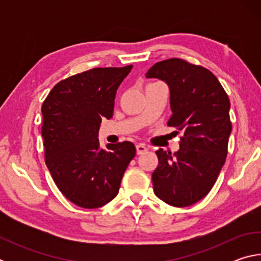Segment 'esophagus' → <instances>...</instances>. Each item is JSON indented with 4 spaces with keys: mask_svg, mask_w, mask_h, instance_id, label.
Returning a JSON list of instances; mask_svg holds the SVG:
<instances>
[{
    "mask_svg": "<svg viewBox=\"0 0 261 261\" xmlns=\"http://www.w3.org/2000/svg\"><path fill=\"white\" fill-rule=\"evenodd\" d=\"M136 149H137V154H143L147 151V147L145 146L144 144H137Z\"/></svg>",
    "mask_w": 261,
    "mask_h": 261,
    "instance_id": "obj_1",
    "label": "esophagus"
}]
</instances>
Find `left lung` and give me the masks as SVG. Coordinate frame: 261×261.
Masks as SVG:
<instances>
[{"mask_svg": "<svg viewBox=\"0 0 261 261\" xmlns=\"http://www.w3.org/2000/svg\"><path fill=\"white\" fill-rule=\"evenodd\" d=\"M146 77L169 87L173 115L168 125L183 131L177 152L156 151L154 193L168 205H193L211 191L226 161L230 101L210 70L180 59L158 62Z\"/></svg>", "mask_w": 261, "mask_h": 261, "instance_id": "obj_1", "label": "left lung"}]
</instances>
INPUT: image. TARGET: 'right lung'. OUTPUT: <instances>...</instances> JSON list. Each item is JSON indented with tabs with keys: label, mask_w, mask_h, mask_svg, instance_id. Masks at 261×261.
<instances>
[{
	"label": "right lung",
	"mask_w": 261,
	"mask_h": 261,
	"mask_svg": "<svg viewBox=\"0 0 261 261\" xmlns=\"http://www.w3.org/2000/svg\"><path fill=\"white\" fill-rule=\"evenodd\" d=\"M131 69L94 68L77 73L57 83L42 103L47 168L60 191L83 208L113 200L136 155L131 141L103 149L98 139L100 123L113 117L116 91Z\"/></svg>",
	"instance_id": "obj_1"
}]
</instances>
